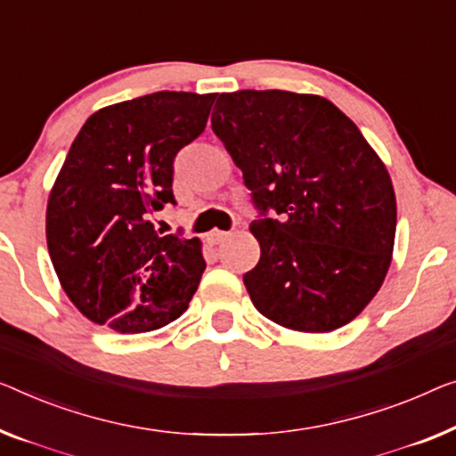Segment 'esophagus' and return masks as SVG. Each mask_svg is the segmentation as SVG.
<instances>
[{
  "label": "esophagus",
  "mask_w": 456,
  "mask_h": 456,
  "mask_svg": "<svg viewBox=\"0 0 456 456\" xmlns=\"http://www.w3.org/2000/svg\"><path fill=\"white\" fill-rule=\"evenodd\" d=\"M229 237V231H221V229H213L210 233H207V241L210 246H216V243H221L223 240H227Z\"/></svg>",
  "instance_id": "esophagus-1"
}]
</instances>
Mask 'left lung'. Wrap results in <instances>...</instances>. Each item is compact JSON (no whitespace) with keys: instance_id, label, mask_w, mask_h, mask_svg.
Returning <instances> with one entry per match:
<instances>
[{"instance_id":"obj_1","label":"left lung","mask_w":456,"mask_h":456,"mask_svg":"<svg viewBox=\"0 0 456 456\" xmlns=\"http://www.w3.org/2000/svg\"><path fill=\"white\" fill-rule=\"evenodd\" d=\"M213 133L257 210L260 262L243 274L254 307L282 328L331 331L377 295L395 241L383 161L330 100L282 90L221 94Z\"/></svg>"}]
</instances>
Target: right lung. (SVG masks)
<instances>
[{"mask_svg":"<svg viewBox=\"0 0 456 456\" xmlns=\"http://www.w3.org/2000/svg\"><path fill=\"white\" fill-rule=\"evenodd\" d=\"M216 94L155 92L94 112L46 207L61 287L90 322L120 334L172 323L207 268L200 241L161 235L151 216L174 199V159L205 131Z\"/></svg>","mask_w":456,"mask_h":456,"instance_id":"add662e5","label":"right lung"}]
</instances>
